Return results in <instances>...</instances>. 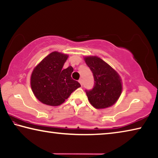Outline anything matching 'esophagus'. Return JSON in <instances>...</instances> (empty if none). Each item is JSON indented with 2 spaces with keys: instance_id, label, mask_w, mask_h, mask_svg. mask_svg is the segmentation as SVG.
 <instances>
[{
  "instance_id": "obj_1",
  "label": "esophagus",
  "mask_w": 158,
  "mask_h": 158,
  "mask_svg": "<svg viewBox=\"0 0 158 158\" xmlns=\"http://www.w3.org/2000/svg\"><path fill=\"white\" fill-rule=\"evenodd\" d=\"M79 82L80 83V84H81V85H82V84H83V83H82V79H80L79 80Z\"/></svg>"
}]
</instances>
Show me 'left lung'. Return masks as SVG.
Masks as SVG:
<instances>
[{"label": "left lung", "instance_id": "8db88e82", "mask_svg": "<svg viewBox=\"0 0 158 158\" xmlns=\"http://www.w3.org/2000/svg\"><path fill=\"white\" fill-rule=\"evenodd\" d=\"M84 60L92 71L95 81L92 90H85L90 103L98 109L114 105L122 93L121 77L109 64L98 56H85Z\"/></svg>", "mask_w": 158, "mask_h": 158}]
</instances>
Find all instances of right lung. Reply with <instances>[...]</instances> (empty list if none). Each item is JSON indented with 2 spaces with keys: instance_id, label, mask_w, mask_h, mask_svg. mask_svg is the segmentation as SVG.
I'll use <instances>...</instances> for the list:
<instances>
[{
  "instance_id": "right-lung-1",
  "label": "right lung",
  "mask_w": 158,
  "mask_h": 158,
  "mask_svg": "<svg viewBox=\"0 0 158 158\" xmlns=\"http://www.w3.org/2000/svg\"><path fill=\"white\" fill-rule=\"evenodd\" d=\"M68 55L53 52L34 68L31 77L32 91L42 103L49 106L63 104L81 85L73 79V68L63 69Z\"/></svg>"
}]
</instances>
